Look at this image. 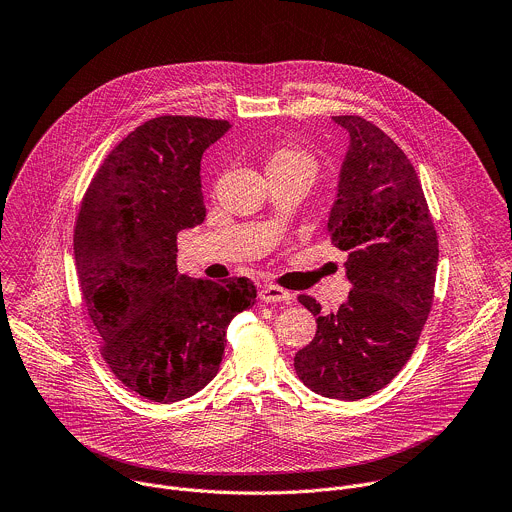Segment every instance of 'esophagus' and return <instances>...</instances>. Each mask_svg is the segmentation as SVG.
<instances>
[{"label":"esophagus","instance_id":"obj_1","mask_svg":"<svg viewBox=\"0 0 512 512\" xmlns=\"http://www.w3.org/2000/svg\"><path fill=\"white\" fill-rule=\"evenodd\" d=\"M259 298L263 302H289L291 294H289V291H285L283 287L269 283V285H263L259 289Z\"/></svg>","mask_w":512,"mask_h":512}]
</instances>
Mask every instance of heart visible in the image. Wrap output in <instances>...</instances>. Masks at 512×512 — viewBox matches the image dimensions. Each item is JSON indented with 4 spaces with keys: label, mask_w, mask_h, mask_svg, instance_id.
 <instances>
[{
    "label": "heart",
    "mask_w": 512,
    "mask_h": 512,
    "mask_svg": "<svg viewBox=\"0 0 512 512\" xmlns=\"http://www.w3.org/2000/svg\"><path fill=\"white\" fill-rule=\"evenodd\" d=\"M267 170H306L312 176L316 174V160L310 152L298 148V145L283 143L273 148L269 154V168Z\"/></svg>",
    "instance_id": "b5f03b06"
}]
</instances>
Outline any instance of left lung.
<instances>
[{
  "label": "left lung",
  "mask_w": 512,
  "mask_h": 512,
  "mask_svg": "<svg viewBox=\"0 0 512 512\" xmlns=\"http://www.w3.org/2000/svg\"><path fill=\"white\" fill-rule=\"evenodd\" d=\"M350 135L328 235L346 251L348 300L318 322L294 367L318 395L356 401L389 385L417 346L437 271V233L417 172L399 145L358 115L332 117Z\"/></svg>",
  "instance_id": "1"
}]
</instances>
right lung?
<instances>
[{
	"mask_svg": "<svg viewBox=\"0 0 512 512\" xmlns=\"http://www.w3.org/2000/svg\"><path fill=\"white\" fill-rule=\"evenodd\" d=\"M231 123L162 115L123 137L93 176L75 261L101 356L133 393L174 403L218 373L231 320L255 304L247 277L178 273L176 239L206 216L200 160Z\"/></svg>",
	"mask_w": 512,
	"mask_h": 512,
	"instance_id": "obj_1",
	"label": "right lung"
}]
</instances>
